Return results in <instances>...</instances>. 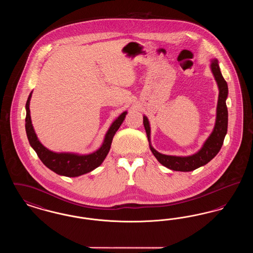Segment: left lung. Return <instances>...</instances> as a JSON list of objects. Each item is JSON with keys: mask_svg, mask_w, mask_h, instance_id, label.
Listing matches in <instances>:
<instances>
[{"mask_svg": "<svg viewBox=\"0 0 253 253\" xmlns=\"http://www.w3.org/2000/svg\"><path fill=\"white\" fill-rule=\"evenodd\" d=\"M210 68L216 82L219 95L217 101L216 119L212 132L205 140L200 150L195 154L187 157L168 156L157 152L151 143V126L146 116H143V124L147 133L150 149L158 162L166 168L176 171H192L195 169L202 167L208 164L219 153L225 136L228 132V108L226 100L229 95V88L227 82L224 80L217 59H211Z\"/></svg>", "mask_w": 253, "mask_h": 253, "instance_id": "obj_1", "label": "left lung"}]
</instances>
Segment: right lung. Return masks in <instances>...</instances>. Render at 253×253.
Returning <instances> with one entry per match:
<instances>
[{
	"instance_id": "add662e5",
	"label": "right lung",
	"mask_w": 253,
	"mask_h": 253,
	"mask_svg": "<svg viewBox=\"0 0 253 253\" xmlns=\"http://www.w3.org/2000/svg\"><path fill=\"white\" fill-rule=\"evenodd\" d=\"M32 96V92L29 94L27 98L25 110H26V117H25V131L26 135L29 141V144L36 152L39 158L42 162L56 172L59 175H63L67 177H77L80 175L85 174L87 172L92 171L93 169L99 167L104 159L107 157L113 137L116 132L121 127L122 122L124 121L127 111H124L121 115L112 122L109 127L108 131L105 133L104 139L101 146L91 154L87 155H80L77 153H57L53 152L47 149L45 146L42 144L37 136L36 132L34 130L31 117H30V99Z\"/></svg>"
}]
</instances>
